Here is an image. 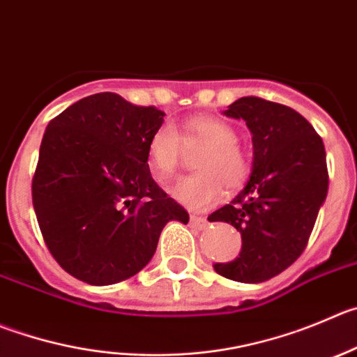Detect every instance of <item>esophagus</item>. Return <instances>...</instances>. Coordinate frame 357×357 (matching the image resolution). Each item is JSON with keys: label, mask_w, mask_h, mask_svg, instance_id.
<instances>
[{"label": "esophagus", "mask_w": 357, "mask_h": 357, "mask_svg": "<svg viewBox=\"0 0 357 357\" xmlns=\"http://www.w3.org/2000/svg\"><path fill=\"white\" fill-rule=\"evenodd\" d=\"M190 222L195 225L197 229H206L208 227V220L204 216H199V215H192L190 216Z\"/></svg>", "instance_id": "1"}]
</instances>
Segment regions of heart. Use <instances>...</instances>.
Masks as SVG:
<instances>
[{
    "label": "heart",
    "mask_w": 357,
    "mask_h": 357,
    "mask_svg": "<svg viewBox=\"0 0 357 357\" xmlns=\"http://www.w3.org/2000/svg\"><path fill=\"white\" fill-rule=\"evenodd\" d=\"M185 142L199 141L206 149L197 156L195 169L201 172L185 176L171 188V195L188 209L211 208L224 197L225 188L234 192L245 185L250 162L238 146V132L231 123L213 116H197L183 126ZM181 156V137L171 123H163L148 141L149 167L156 179L165 181L174 174Z\"/></svg>",
    "instance_id": "obj_1"
}]
</instances>
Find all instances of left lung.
<instances>
[{
    "instance_id": "left-lung-1",
    "label": "left lung",
    "mask_w": 357,
    "mask_h": 357,
    "mask_svg": "<svg viewBox=\"0 0 357 357\" xmlns=\"http://www.w3.org/2000/svg\"><path fill=\"white\" fill-rule=\"evenodd\" d=\"M243 119L252 133L250 179L209 222H227L241 232V252L213 264L218 275L261 284L287 269L308 243L328 195L326 149L314 126L294 109L243 96L224 111Z\"/></svg>"
}]
</instances>
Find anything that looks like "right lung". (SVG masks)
<instances>
[{"instance_id":"obj_1","label":"right lung","mask_w":357,"mask_h":357,"mask_svg":"<svg viewBox=\"0 0 357 357\" xmlns=\"http://www.w3.org/2000/svg\"><path fill=\"white\" fill-rule=\"evenodd\" d=\"M165 112L116 93L86 96L49 123L33 208L58 264L91 285L137 275L171 220L188 213L151 178L148 141Z\"/></svg>"}]
</instances>
